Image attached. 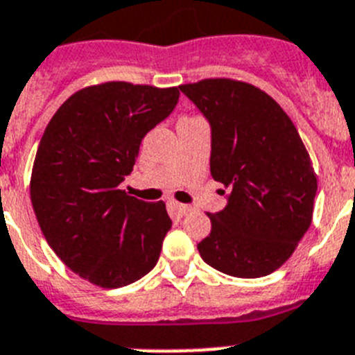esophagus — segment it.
<instances>
[{"instance_id":"34e87169","label":"esophagus","mask_w":355,"mask_h":355,"mask_svg":"<svg viewBox=\"0 0 355 355\" xmlns=\"http://www.w3.org/2000/svg\"><path fill=\"white\" fill-rule=\"evenodd\" d=\"M168 211H171V215L174 217V219H181L183 215L189 214L190 207H187V205H181V202H178V201H168Z\"/></svg>"}]
</instances>
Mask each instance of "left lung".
I'll return each instance as SVG.
<instances>
[{
	"label": "left lung",
	"instance_id": "obj_1",
	"mask_svg": "<svg viewBox=\"0 0 355 355\" xmlns=\"http://www.w3.org/2000/svg\"><path fill=\"white\" fill-rule=\"evenodd\" d=\"M180 89L210 122L211 178L228 190L224 210L208 214L211 232L199 255L230 277H266L293 255L313 220L318 181L307 148L259 87L205 78Z\"/></svg>",
	"mask_w": 355,
	"mask_h": 355
}]
</instances>
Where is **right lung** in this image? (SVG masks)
Returning a JSON list of instances; mask_svg holds the SVG:
<instances>
[{
    "label": "right lung",
    "mask_w": 355,
    "mask_h": 355,
    "mask_svg": "<svg viewBox=\"0 0 355 355\" xmlns=\"http://www.w3.org/2000/svg\"><path fill=\"white\" fill-rule=\"evenodd\" d=\"M178 98V87L104 83L69 96L44 129L30 180L33 211L55 255L95 286H129L159 259L172 226L165 202L132 198L120 183Z\"/></svg>",
    "instance_id": "right-lung-1"
}]
</instances>
